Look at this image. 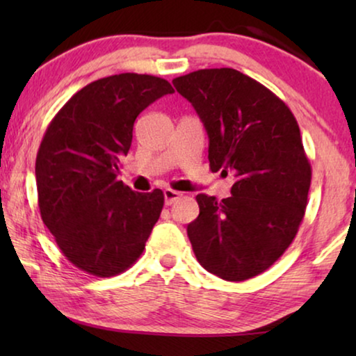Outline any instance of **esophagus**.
<instances>
[{"label":"esophagus","mask_w":356,"mask_h":356,"mask_svg":"<svg viewBox=\"0 0 356 356\" xmlns=\"http://www.w3.org/2000/svg\"><path fill=\"white\" fill-rule=\"evenodd\" d=\"M163 196H165V204H167V206H172V204L177 202L178 199L183 197V194L175 191V189L168 188V189H165V191H163Z\"/></svg>","instance_id":"obj_1"}]
</instances>
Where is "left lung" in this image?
I'll use <instances>...</instances> for the list:
<instances>
[{"label":"left lung","mask_w":356,"mask_h":356,"mask_svg":"<svg viewBox=\"0 0 356 356\" xmlns=\"http://www.w3.org/2000/svg\"><path fill=\"white\" fill-rule=\"evenodd\" d=\"M209 136L212 172H232V196L197 194L188 236L199 264L228 282L262 274L286 251L303 222L311 163L284 100L232 67L173 79Z\"/></svg>","instance_id":"1"}]
</instances>
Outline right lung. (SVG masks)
Returning a JSON list of instances; mask_svg holds the SVG:
<instances>
[{
	"mask_svg": "<svg viewBox=\"0 0 356 356\" xmlns=\"http://www.w3.org/2000/svg\"><path fill=\"white\" fill-rule=\"evenodd\" d=\"M173 92L157 76H108L76 92L48 124L35 160L38 207L77 269L113 277L143 254L163 193L133 191L118 179L120 163L138 115Z\"/></svg>",
	"mask_w": 356,
	"mask_h": 356,
	"instance_id": "add662e5",
	"label": "right lung"
}]
</instances>
